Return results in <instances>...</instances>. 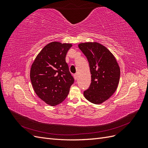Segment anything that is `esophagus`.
Instances as JSON below:
<instances>
[{"label": "esophagus", "instance_id": "34e87169", "mask_svg": "<svg viewBox=\"0 0 148 148\" xmlns=\"http://www.w3.org/2000/svg\"><path fill=\"white\" fill-rule=\"evenodd\" d=\"M73 77H74V78H75V80H77V78H78V75L76 73V74H74L73 75Z\"/></svg>", "mask_w": 148, "mask_h": 148}]
</instances>
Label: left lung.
<instances>
[{"label": "left lung", "mask_w": 148, "mask_h": 148, "mask_svg": "<svg viewBox=\"0 0 148 148\" xmlns=\"http://www.w3.org/2000/svg\"><path fill=\"white\" fill-rule=\"evenodd\" d=\"M78 47L87 58L91 75V84L84 91V96L93 104H101L117 88L119 66L112 53L99 43H81Z\"/></svg>", "instance_id": "obj_1"}]
</instances>
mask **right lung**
<instances>
[{"label": "right lung", "mask_w": 148, "mask_h": 148, "mask_svg": "<svg viewBox=\"0 0 148 148\" xmlns=\"http://www.w3.org/2000/svg\"><path fill=\"white\" fill-rule=\"evenodd\" d=\"M71 44L52 42L39 53L32 64L30 79L36 94L47 104L63 102L74 83L65 61Z\"/></svg>", "instance_id": "1"}]
</instances>
